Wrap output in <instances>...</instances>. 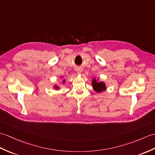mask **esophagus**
<instances>
[{
    "label": "esophagus",
    "instance_id": "esophagus-1",
    "mask_svg": "<svg viewBox=\"0 0 155 155\" xmlns=\"http://www.w3.org/2000/svg\"><path fill=\"white\" fill-rule=\"evenodd\" d=\"M82 71V68H81V67H78V68H77V69H76V72H77V74H81Z\"/></svg>",
    "mask_w": 155,
    "mask_h": 155
}]
</instances>
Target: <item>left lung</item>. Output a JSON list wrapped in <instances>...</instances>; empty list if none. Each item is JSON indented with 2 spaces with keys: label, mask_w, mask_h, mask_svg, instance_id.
I'll return each instance as SVG.
<instances>
[{
  "label": "left lung",
  "mask_w": 155,
  "mask_h": 155,
  "mask_svg": "<svg viewBox=\"0 0 155 155\" xmlns=\"http://www.w3.org/2000/svg\"><path fill=\"white\" fill-rule=\"evenodd\" d=\"M92 86L94 91L97 93H100L106 90V85L104 82L99 81V78H93L92 81Z\"/></svg>",
  "instance_id": "1"
}]
</instances>
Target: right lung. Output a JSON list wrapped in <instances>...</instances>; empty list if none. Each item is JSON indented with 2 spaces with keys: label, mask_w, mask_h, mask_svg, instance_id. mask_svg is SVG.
Wrapping results in <instances>:
<instances>
[{
  "label": "right lung",
  "mask_w": 155,
  "mask_h": 155,
  "mask_svg": "<svg viewBox=\"0 0 155 155\" xmlns=\"http://www.w3.org/2000/svg\"><path fill=\"white\" fill-rule=\"evenodd\" d=\"M61 78H63V77H61ZM65 82H66V79H63L62 81V84H64ZM53 88L55 90H57V91H59V90H60V86L55 84L53 86Z\"/></svg>",
  "instance_id": "add662e5"
}]
</instances>
